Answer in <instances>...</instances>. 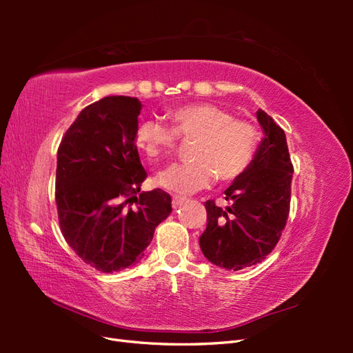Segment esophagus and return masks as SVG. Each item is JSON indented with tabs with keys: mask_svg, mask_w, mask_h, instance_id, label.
<instances>
[{
	"mask_svg": "<svg viewBox=\"0 0 353 353\" xmlns=\"http://www.w3.org/2000/svg\"><path fill=\"white\" fill-rule=\"evenodd\" d=\"M183 201H185V199H182V197H172V208L177 209L183 203Z\"/></svg>",
	"mask_w": 353,
	"mask_h": 353,
	"instance_id": "obj_1",
	"label": "esophagus"
}]
</instances>
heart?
I'll return each mask as SVG.
<instances>
[{"mask_svg": "<svg viewBox=\"0 0 353 353\" xmlns=\"http://www.w3.org/2000/svg\"><path fill=\"white\" fill-rule=\"evenodd\" d=\"M168 118L171 130L145 119L134 133L137 147L152 162L172 154L176 138L196 141L191 153L194 163L159 172L154 179L159 188L176 196H191L209 188L215 176L221 182H232L249 168L258 144V132L249 121L234 119L229 110L211 103L186 104L171 110Z\"/></svg>", "mask_w": 353, "mask_h": 353, "instance_id": "b5f03b06", "label": "heart"}]
</instances>
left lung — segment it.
Here are the masks:
<instances>
[{
  "label": "left lung",
  "instance_id": "8db88e82",
  "mask_svg": "<svg viewBox=\"0 0 353 353\" xmlns=\"http://www.w3.org/2000/svg\"><path fill=\"white\" fill-rule=\"evenodd\" d=\"M262 137L243 176L224 191V209L208 200V226L199 243L205 258L226 270L265 259L279 241L290 212L292 165L285 132L264 110L256 112Z\"/></svg>",
  "mask_w": 353,
  "mask_h": 353
}]
</instances>
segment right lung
Listing matches in <instances>:
<instances>
[{
    "label": "right lung",
    "mask_w": 353,
    "mask_h": 353,
    "mask_svg": "<svg viewBox=\"0 0 353 353\" xmlns=\"http://www.w3.org/2000/svg\"><path fill=\"white\" fill-rule=\"evenodd\" d=\"M141 109L133 97H104L80 112L57 150L62 234L86 264L103 273L138 264L156 226L171 214L170 194L141 191L147 177L134 142Z\"/></svg>",
    "instance_id": "obj_1"
}]
</instances>
